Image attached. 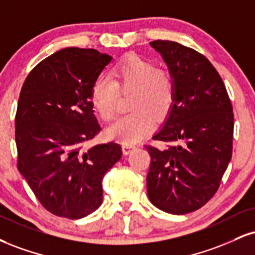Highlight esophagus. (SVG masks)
I'll use <instances>...</instances> for the list:
<instances>
[{"mask_svg":"<svg viewBox=\"0 0 255 255\" xmlns=\"http://www.w3.org/2000/svg\"><path fill=\"white\" fill-rule=\"evenodd\" d=\"M136 148V145H131V143H125L124 146H122V151H124L125 154H129L131 151H134V149Z\"/></svg>","mask_w":255,"mask_h":255,"instance_id":"1","label":"esophagus"}]
</instances>
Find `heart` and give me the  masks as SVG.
<instances>
[{"label": "heart", "instance_id": "obj_1", "mask_svg": "<svg viewBox=\"0 0 255 255\" xmlns=\"http://www.w3.org/2000/svg\"><path fill=\"white\" fill-rule=\"evenodd\" d=\"M119 91H131L129 108L133 112L110 126L107 135L122 143H135L152 128V116L162 119L168 114L176 97V84L170 72L129 54L113 66L110 78L100 76L93 83L91 103L104 121L115 118Z\"/></svg>", "mask_w": 255, "mask_h": 255}]
</instances>
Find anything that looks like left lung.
<instances>
[{
  "label": "left lung",
  "mask_w": 255,
  "mask_h": 255,
  "mask_svg": "<svg viewBox=\"0 0 255 255\" xmlns=\"http://www.w3.org/2000/svg\"><path fill=\"white\" fill-rule=\"evenodd\" d=\"M161 54L176 84L166 121L145 146L151 155L147 194L174 215L202 208L219 190L233 152L234 114L222 78L203 54L168 40L149 42Z\"/></svg>",
  "instance_id": "left-lung-1"
}]
</instances>
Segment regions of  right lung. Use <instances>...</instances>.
<instances>
[{
  "instance_id": "obj_1",
  "label": "right lung",
  "mask_w": 255,
  "mask_h": 255,
  "mask_svg": "<svg viewBox=\"0 0 255 255\" xmlns=\"http://www.w3.org/2000/svg\"><path fill=\"white\" fill-rule=\"evenodd\" d=\"M112 57L67 47L36 65L15 115L17 170L42 207L77 220L102 203V179L122 157L119 143L84 147L100 133L91 87Z\"/></svg>"
}]
</instances>
